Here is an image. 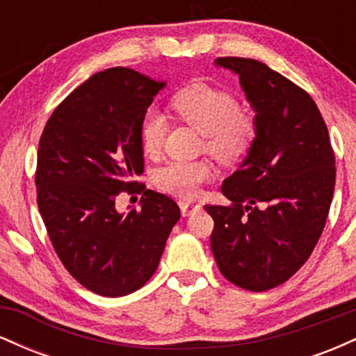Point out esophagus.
<instances>
[{"label": "esophagus", "mask_w": 356, "mask_h": 356, "mask_svg": "<svg viewBox=\"0 0 356 356\" xmlns=\"http://www.w3.org/2000/svg\"><path fill=\"white\" fill-rule=\"evenodd\" d=\"M179 206H181V212L184 218H189V216L195 214L197 211H201V204H195V202H179Z\"/></svg>", "instance_id": "obj_1"}]
</instances>
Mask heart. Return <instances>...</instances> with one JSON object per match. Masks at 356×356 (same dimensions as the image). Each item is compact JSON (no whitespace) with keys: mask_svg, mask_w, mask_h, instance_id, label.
<instances>
[{"mask_svg":"<svg viewBox=\"0 0 356 356\" xmlns=\"http://www.w3.org/2000/svg\"><path fill=\"white\" fill-rule=\"evenodd\" d=\"M170 107L181 120L202 134L204 147L222 162L239 161L248 154L256 138V120L248 110H241L238 100L226 90L207 83H192L179 90ZM167 122L157 110H149L142 118L140 142L145 154L161 152ZM212 169L207 162H170L155 172L161 189L179 197H194L199 186L209 181Z\"/></svg>","mask_w":356,"mask_h":356,"instance_id":"b5f03b06","label":"heart"}]
</instances>
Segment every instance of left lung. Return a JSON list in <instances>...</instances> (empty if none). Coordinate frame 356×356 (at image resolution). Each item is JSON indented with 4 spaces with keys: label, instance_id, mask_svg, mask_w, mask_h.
Masks as SVG:
<instances>
[{
    "label": "left lung",
    "instance_id": "left-lung-1",
    "mask_svg": "<svg viewBox=\"0 0 356 356\" xmlns=\"http://www.w3.org/2000/svg\"><path fill=\"white\" fill-rule=\"evenodd\" d=\"M239 76L254 110L256 138L222 182L231 206H206L211 249L227 281L266 291L288 281L320 239L334 191V154L312 97L251 58L214 61Z\"/></svg>",
    "mask_w": 356,
    "mask_h": 356
}]
</instances>
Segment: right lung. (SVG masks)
I'll return each mask as SVG.
<instances>
[{"label":"right lung","instance_id":"add662e5","mask_svg":"<svg viewBox=\"0 0 356 356\" xmlns=\"http://www.w3.org/2000/svg\"><path fill=\"white\" fill-rule=\"evenodd\" d=\"M165 85L132 68L95 73L55 108L40 138V214L67 271L100 296L142 288L181 218L172 199L150 189L138 211L115 207L144 172L140 124Z\"/></svg>","mask_w":356,"mask_h":356}]
</instances>
